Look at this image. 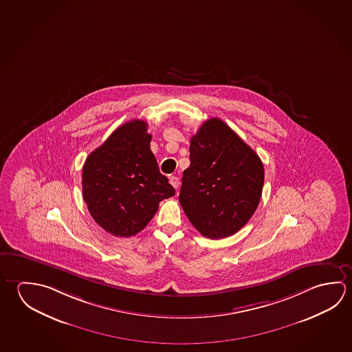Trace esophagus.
<instances>
[{
    "mask_svg": "<svg viewBox=\"0 0 352 352\" xmlns=\"http://www.w3.org/2000/svg\"><path fill=\"white\" fill-rule=\"evenodd\" d=\"M169 183H170V184L173 185V186H174V188H175V189H178L179 184H180V183H179L178 177H175V175H172V177H170V178H169Z\"/></svg>",
    "mask_w": 352,
    "mask_h": 352,
    "instance_id": "esophagus-1",
    "label": "esophagus"
}]
</instances>
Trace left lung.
<instances>
[{
	"instance_id": "obj_1",
	"label": "left lung",
	"mask_w": 352,
	"mask_h": 352,
	"mask_svg": "<svg viewBox=\"0 0 352 352\" xmlns=\"http://www.w3.org/2000/svg\"><path fill=\"white\" fill-rule=\"evenodd\" d=\"M179 203L200 234L225 239L246 225L258 206L265 169L258 155L220 118H210L190 140Z\"/></svg>"
}]
</instances>
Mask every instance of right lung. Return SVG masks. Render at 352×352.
I'll return each mask as SVG.
<instances>
[{
    "label": "right lung",
    "mask_w": 352,
    "mask_h": 352,
    "mask_svg": "<svg viewBox=\"0 0 352 352\" xmlns=\"http://www.w3.org/2000/svg\"><path fill=\"white\" fill-rule=\"evenodd\" d=\"M147 122L132 120L113 131L82 167V197L94 220L109 234L131 237L142 231L173 186L149 148Z\"/></svg>",
    "instance_id": "add662e5"
}]
</instances>
